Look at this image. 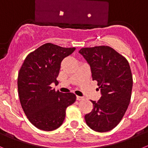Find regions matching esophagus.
Wrapping results in <instances>:
<instances>
[{
    "label": "esophagus",
    "mask_w": 148,
    "mask_h": 148,
    "mask_svg": "<svg viewBox=\"0 0 148 148\" xmlns=\"http://www.w3.org/2000/svg\"><path fill=\"white\" fill-rule=\"evenodd\" d=\"M76 99H77V100H82V99H84V97H79V96H77L76 97Z\"/></svg>",
    "instance_id": "obj_1"
}]
</instances>
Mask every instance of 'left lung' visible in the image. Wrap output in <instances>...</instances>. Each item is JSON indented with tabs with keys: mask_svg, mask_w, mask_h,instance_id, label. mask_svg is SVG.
<instances>
[{
	"mask_svg": "<svg viewBox=\"0 0 148 148\" xmlns=\"http://www.w3.org/2000/svg\"><path fill=\"white\" fill-rule=\"evenodd\" d=\"M79 52L90 67L93 80L100 89L99 100L85 116L90 128L97 132L114 129L122 120L129 106L133 87L130 65L125 58L107 46L82 48Z\"/></svg>",
	"mask_w": 148,
	"mask_h": 148,
	"instance_id": "left-lung-1",
	"label": "left lung"
}]
</instances>
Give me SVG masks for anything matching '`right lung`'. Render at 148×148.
I'll list each match as a JSON object with an SVG mask.
<instances>
[{
    "mask_svg": "<svg viewBox=\"0 0 148 148\" xmlns=\"http://www.w3.org/2000/svg\"><path fill=\"white\" fill-rule=\"evenodd\" d=\"M75 49L48 42L28 54L20 69V102L29 122L40 130L58 128L64 121L67 107L75 102L74 94H63L51 87L53 82L58 83L62 60Z\"/></svg>",
    "mask_w": 148,
    "mask_h": 148,
    "instance_id": "add662e5",
    "label": "right lung"
}]
</instances>
